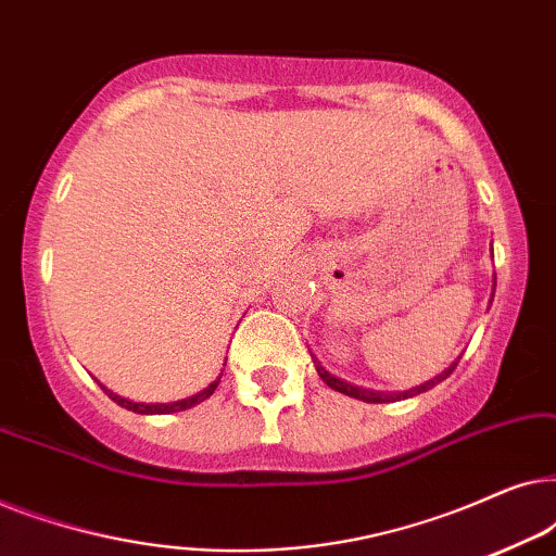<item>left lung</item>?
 Listing matches in <instances>:
<instances>
[{
	"instance_id": "obj_1",
	"label": "left lung",
	"mask_w": 556,
	"mask_h": 556,
	"mask_svg": "<svg viewBox=\"0 0 556 556\" xmlns=\"http://www.w3.org/2000/svg\"><path fill=\"white\" fill-rule=\"evenodd\" d=\"M493 295V293H491ZM314 356V354H311ZM314 364H316V371H318V377L324 379L326 384L331 387V390H337V392H341V394H346V397H354V400H362V402H375V405H379V402H397V400H405V397H415V394H420V392H428V390H432V387H435L438 382H443V379L451 375V371L455 369V364H451V367H447L443 375H438L435 379H430V382H425V384H420V387H413V390H405V392H377V390H364V387H356V384H352V382H346V379H339V377H333L331 371H326V367H321V362L316 359L314 356Z\"/></svg>"
}]
</instances>
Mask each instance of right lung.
<instances>
[{"label":"right lung","mask_w":556,"mask_h":556,"mask_svg":"<svg viewBox=\"0 0 556 556\" xmlns=\"http://www.w3.org/2000/svg\"><path fill=\"white\" fill-rule=\"evenodd\" d=\"M227 362V359H225ZM223 377V375H219ZM219 377L215 379V382H212L210 387H204L202 392H197V394H192V397H185V400H177V402H151V405H147V402H131V400H126V397H121V394H116V392H111V390H105V394H109V397L113 400V402H118L121 407H126V409H131V413H139V415H169V413H181V409H189V407H194V405H200V402H204L210 397L212 392L217 390V384H219Z\"/></svg>","instance_id":"add662e5"}]
</instances>
